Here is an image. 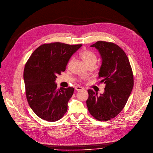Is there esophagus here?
<instances>
[{"label":"esophagus","instance_id":"obj_1","mask_svg":"<svg viewBox=\"0 0 153 153\" xmlns=\"http://www.w3.org/2000/svg\"><path fill=\"white\" fill-rule=\"evenodd\" d=\"M75 89L76 91H81V90H82L83 88L82 87H81V86H76Z\"/></svg>","mask_w":153,"mask_h":153}]
</instances>
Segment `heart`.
<instances>
[{
  "instance_id": "b5f03b06",
  "label": "heart",
  "mask_w": 153,
  "mask_h": 153,
  "mask_svg": "<svg viewBox=\"0 0 153 153\" xmlns=\"http://www.w3.org/2000/svg\"><path fill=\"white\" fill-rule=\"evenodd\" d=\"M80 57L82 60L87 64L88 65L92 64H96V62L97 61V57L96 54L92 51L89 49H83L80 52ZM73 60L71 59V60L68 62V67H70ZM84 78H82V80H83Z\"/></svg>"
}]
</instances>
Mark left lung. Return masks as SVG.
I'll return each instance as SVG.
<instances>
[{"mask_svg": "<svg viewBox=\"0 0 153 153\" xmlns=\"http://www.w3.org/2000/svg\"><path fill=\"white\" fill-rule=\"evenodd\" d=\"M96 48L102 57L98 79L104 83V92L100 96L88 90L86 101L89 113L99 121H108L117 116L124 108L134 85L131 66L124 51L117 44L97 41Z\"/></svg>", "mask_w": 153, "mask_h": 153, "instance_id": "8db88e82", "label": "left lung"}]
</instances>
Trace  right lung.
<instances>
[{
  "instance_id": "add662e5",
  "label": "right lung",
  "mask_w": 153,
  "mask_h": 153,
  "mask_svg": "<svg viewBox=\"0 0 153 153\" xmlns=\"http://www.w3.org/2000/svg\"><path fill=\"white\" fill-rule=\"evenodd\" d=\"M82 44L61 42L44 44L30 56L25 65L24 79L25 95L30 108L40 118L50 122L61 119L74 88L57 89V75L65 71L69 59Z\"/></svg>"
}]
</instances>
